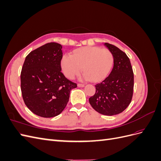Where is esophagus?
<instances>
[{
  "instance_id": "1",
  "label": "esophagus",
  "mask_w": 161,
  "mask_h": 161,
  "mask_svg": "<svg viewBox=\"0 0 161 161\" xmlns=\"http://www.w3.org/2000/svg\"><path fill=\"white\" fill-rule=\"evenodd\" d=\"M78 86H79V87H84V86H85V85L79 83V84H78Z\"/></svg>"
}]
</instances>
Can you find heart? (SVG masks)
Wrapping results in <instances>:
<instances>
[{
    "label": "heart",
    "mask_w": 161,
    "mask_h": 161,
    "mask_svg": "<svg viewBox=\"0 0 161 161\" xmlns=\"http://www.w3.org/2000/svg\"><path fill=\"white\" fill-rule=\"evenodd\" d=\"M114 64V56L108 49L86 46L75 50L72 54H65L61 60L64 75L69 79L85 71L82 79L100 82L108 76Z\"/></svg>",
    "instance_id": "heart-1"
}]
</instances>
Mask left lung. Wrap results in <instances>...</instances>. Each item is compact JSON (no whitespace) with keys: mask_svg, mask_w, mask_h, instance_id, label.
Returning a JSON list of instances; mask_svg holds the SVG:
<instances>
[{"mask_svg":"<svg viewBox=\"0 0 161 161\" xmlns=\"http://www.w3.org/2000/svg\"><path fill=\"white\" fill-rule=\"evenodd\" d=\"M104 45L114 56V68L109 75L95 85V94L89 98L98 113L114 115L124 111L131 103L134 91V73L128 56L108 43Z\"/></svg>","mask_w":161,"mask_h":161,"instance_id":"obj_1","label":"left lung"}]
</instances>
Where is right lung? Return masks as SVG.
I'll use <instances>...</instances> for the list:
<instances>
[{
  "label": "right lung",
  "instance_id": "right-lung-1",
  "mask_svg": "<svg viewBox=\"0 0 161 161\" xmlns=\"http://www.w3.org/2000/svg\"><path fill=\"white\" fill-rule=\"evenodd\" d=\"M62 46L46 43L26 56L21 72V89L25 104L33 114L52 118L62 113L70 92L77 85L61 72Z\"/></svg>",
  "mask_w": 161,
  "mask_h": 161
}]
</instances>
